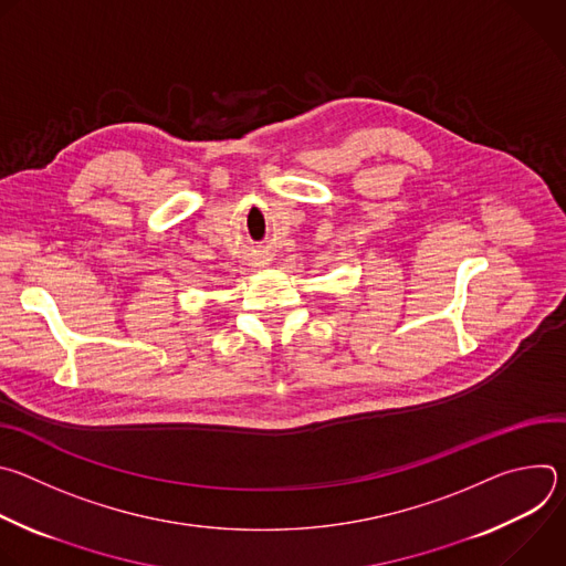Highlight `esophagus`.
Returning a JSON list of instances; mask_svg holds the SVG:
<instances>
[{"label":"esophagus","mask_w":566,"mask_h":566,"mask_svg":"<svg viewBox=\"0 0 566 566\" xmlns=\"http://www.w3.org/2000/svg\"><path fill=\"white\" fill-rule=\"evenodd\" d=\"M264 264H266V262H260V266H264Z\"/></svg>","instance_id":"obj_1"}]
</instances>
